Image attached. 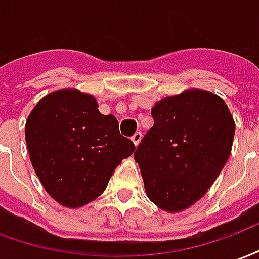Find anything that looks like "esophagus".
I'll list each match as a JSON object with an SVG mask.
<instances>
[{
  "label": "esophagus",
  "mask_w": 259,
  "mask_h": 259,
  "mask_svg": "<svg viewBox=\"0 0 259 259\" xmlns=\"http://www.w3.org/2000/svg\"><path fill=\"white\" fill-rule=\"evenodd\" d=\"M141 139H143V133H141V132H136L135 135L132 136V141L135 143L136 147H137V145L140 144V141H141Z\"/></svg>",
  "instance_id": "obj_1"
}]
</instances>
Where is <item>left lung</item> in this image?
<instances>
[{
    "instance_id": "1",
    "label": "left lung",
    "mask_w": 259,
    "mask_h": 259,
    "mask_svg": "<svg viewBox=\"0 0 259 259\" xmlns=\"http://www.w3.org/2000/svg\"><path fill=\"white\" fill-rule=\"evenodd\" d=\"M152 116L135 160L149 200L163 211H184L207 193L227 163L235 120L220 96L196 88L156 101Z\"/></svg>"
}]
</instances>
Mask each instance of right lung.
<instances>
[{
    "mask_svg": "<svg viewBox=\"0 0 259 259\" xmlns=\"http://www.w3.org/2000/svg\"><path fill=\"white\" fill-rule=\"evenodd\" d=\"M24 135L42 187L68 208L99 198L136 149L114 115L100 114L95 96L75 88L44 96L28 115Z\"/></svg>",
    "mask_w": 259,
    "mask_h": 259,
    "instance_id": "obj_1",
    "label": "right lung"
}]
</instances>
